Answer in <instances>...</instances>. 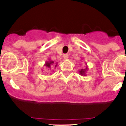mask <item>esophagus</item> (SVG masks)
Masks as SVG:
<instances>
[{"mask_svg":"<svg viewBox=\"0 0 126 126\" xmlns=\"http://www.w3.org/2000/svg\"><path fill=\"white\" fill-rule=\"evenodd\" d=\"M68 54H67V53L66 54H64V55H63V57H64L65 59H68Z\"/></svg>","mask_w":126,"mask_h":126,"instance_id":"esophagus-1","label":"esophagus"}]
</instances>
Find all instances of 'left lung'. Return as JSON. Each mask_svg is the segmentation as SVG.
I'll use <instances>...</instances> for the list:
<instances>
[{"label": "left lung", "mask_w": 126, "mask_h": 126, "mask_svg": "<svg viewBox=\"0 0 126 126\" xmlns=\"http://www.w3.org/2000/svg\"><path fill=\"white\" fill-rule=\"evenodd\" d=\"M88 67H86L85 69H82L79 70V74L81 76H86V72L88 71Z\"/></svg>", "instance_id": "obj_1"}]
</instances>
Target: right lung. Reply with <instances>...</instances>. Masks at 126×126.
<instances>
[{
	"instance_id": "add662e5",
	"label": "right lung",
	"mask_w": 126,
	"mask_h": 126,
	"mask_svg": "<svg viewBox=\"0 0 126 126\" xmlns=\"http://www.w3.org/2000/svg\"><path fill=\"white\" fill-rule=\"evenodd\" d=\"M55 64H56L55 65ZM53 65H55V67H56L57 65V63H56V64L54 63V61H52V60H50V59H49L48 61H46L45 64H44V66L46 67L48 69H50L52 66H53Z\"/></svg>"
}]
</instances>
